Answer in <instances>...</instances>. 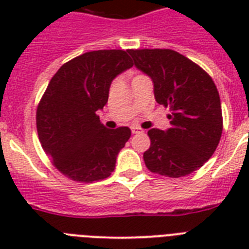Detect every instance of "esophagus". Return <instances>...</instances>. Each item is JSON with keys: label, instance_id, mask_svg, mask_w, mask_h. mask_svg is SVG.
I'll use <instances>...</instances> for the list:
<instances>
[{"label": "esophagus", "instance_id": "esophagus-1", "mask_svg": "<svg viewBox=\"0 0 249 249\" xmlns=\"http://www.w3.org/2000/svg\"><path fill=\"white\" fill-rule=\"evenodd\" d=\"M142 132V129L138 128V126H132V133L133 134H138V133Z\"/></svg>", "mask_w": 249, "mask_h": 249}]
</instances>
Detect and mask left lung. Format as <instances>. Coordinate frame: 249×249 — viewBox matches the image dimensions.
Returning a JSON list of instances; mask_svg holds the SVG:
<instances>
[{
    "mask_svg": "<svg viewBox=\"0 0 249 249\" xmlns=\"http://www.w3.org/2000/svg\"><path fill=\"white\" fill-rule=\"evenodd\" d=\"M134 66L150 76L159 105L169 107L170 128L150 129L144 164L152 173L178 178L193 173L216 151L222 109L212 77L170 49L129 50Z\"/></svg>",
    "mask_w": 249,
    "mask_h": 249,
    "instance_id": "8db88e82",
    "label": "left lung"
}]
</instances>
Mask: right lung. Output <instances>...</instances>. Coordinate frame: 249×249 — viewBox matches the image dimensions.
<instances>
[{"instance_id": "1", "label": "right lung", "mask_w": 249, "mask_h": 249, "mask_svg": "<svg viewBox=\"0 0 249 249\" xmlns=\"http://www.w3.org/2000/svg\"><path fill=\"white\" fill-rule=\"evenodd\" d=\"M133 67L129 50H97L64 63L50 80L36 113L38 140L56 169L77 182L101 181L115 169L130 129H107L97 111L117 75Z\"/></svg>"}]
</instances>
